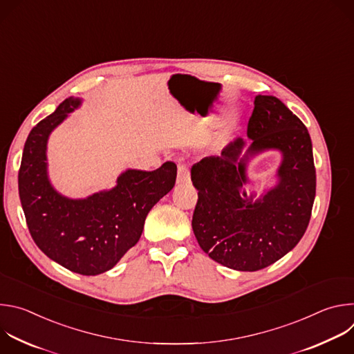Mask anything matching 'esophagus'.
I'll return each mask as SVG.
<instances>
[{"label":"esophagus","mask_w":354,"mask_h":354,"mask_svg":"<svg viewBox=\"0 0 354 354\" xmlns=\"http://www.w3.org/2000/svg\"><path fill=\"white\" fill-rule=\"evenodd\" d=\"M176 182L179 185H185V183L190 182V172H189V168L186 165H178Z\"/></svg>","instance_id":"1"}]
</instances>
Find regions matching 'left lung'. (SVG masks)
Listing matches in <instances>:
<instances>
[{"label": "left lung", "instance_id": "1", "mask_svg": "<svg viewBox=\"0 0 354 354\" xmlns=\"http://www.w3.org/2000/svg\"><path fill=\"white\" fill-rule=\"evenodd\" d=\"M246 141L236 137L220 156L192 167L198 190L192 218L194 236L206 254L225 268L257 272L277 262L304 235L315 198L317 175L307 127L272 95H257ZM269 149L282 162L274 187L258 195L246 191L248 161Z\"/></svg>", "mask_w": 354, "mask_h": 354}]
</instances>
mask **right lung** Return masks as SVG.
Wrapping results in <instances>:
<instances>
[{
  "label": "right lung",
  "mask_w": 354,
  "mask_h": 354,
  "mask_svg": "<svg viewBox=\"0 0 354 354\" xmlns=\"http://www.w3.org/2000/svg\"><path fill=\"white\" fill-rule=\"evenodd\" d=\"M81 104V97H67L30 130L18 186L29 232L43 254L74 273L96 276L111 270L138 242L147 214L175 186L176 165L168 161L149 172L126 169L109 190L85 198L63 196L48 179L47 141Z\"/></svg>",
  "instance_id": "add662e5"
}]
</instances>
